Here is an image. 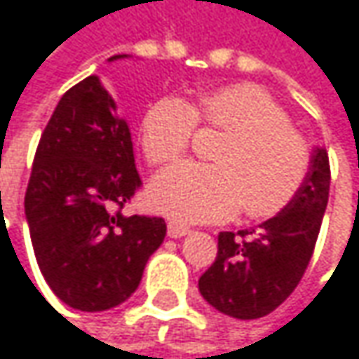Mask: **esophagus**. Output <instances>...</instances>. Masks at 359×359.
Here are the masks:
<instances>
[{
  "label": "esophagus",
  "mask_w": 359,
  "mask_h": 359,
  "mask_svg": "<svg viewBox=\"0 0 359 359\" xmlns=\"http://www.w3.org/2000/svg\"><path fill=\"white\" fill-rule=\"evenodd\" d=\"M189 232V228L184 224H179V222H168V236L170 238H180Z\"/></svg>",
  "instance_id": "esophagus-1"
}]
</instances>
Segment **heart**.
<instances>
[{
	"label": "heart",
	"mask_w": 359,
	"mask_h": 359,
	"mask_svg": "<svg viewBox=\"0 0 359 359\" xmlns=\"http://www.w3.org/2000/svg\"><path fill=\"white\" fill-rule=\"evenodd\" d=\"M197 123L224 131L213 166L180 164L151 182L149 201L179 219H224L241 208L250 219L281 213L302 191L310 172V147L292 118L255 83L205 90L193 104L156 100L142 118L147 162L180 160L195 140Z\"/></svg>",
	"instance_id": "1"
}]
</instances>
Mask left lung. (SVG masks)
I'll use <instances>...</instances> for the list:
<instances>
[{
    "label": "left lung",
    "instance_id": "1",
    "mask_svg": "<svg viewBox=\"0 0 359 359\" xmlns=\"http://www.w3.org/2000/svg\"><path fill=\"white\" fill-rule=\"evenodd\" d=\"M329 187V154L316 149L309 179L283 212L255 230L219 232L215 261L199 277V292L213 309L250 320L287 300L314 252Z\"/></svg>",
    "mask_w": 359,
    "mask_h": 359
}]
</instances>
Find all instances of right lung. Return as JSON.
<instances>
[{
	"mask_svg": "<svg viewBox=\"0 0 359 359\" xmlns=\"http://www.w3.org/2000/svg\"><path fill=\"white\" fill-rule=\"evenodd\" d=\"M140 187L129 127L90 76L50 114L24 197L36 263L67 306L109 310L137 290L166 236L164 217L123 213Z\"/></svg>",
	"mask_w": 359,
	"mask_h": 359,
	"instance_id": "1",
	"label": "right lung"
}]
</instances>
